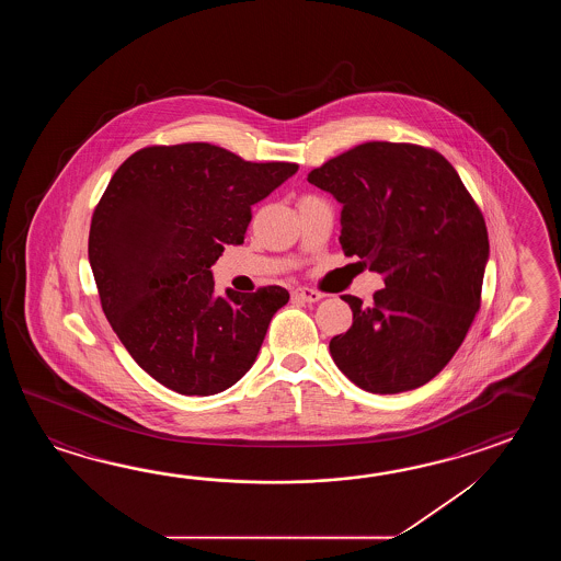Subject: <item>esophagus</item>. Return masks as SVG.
<instances>
[{
  "label": "esophagus",
  "instance_id": "obj_1",
  "mask_svg": "<svg viewBox=\"0 0 561 561\" xmlns=\"http://www.w3.org/2000/svg\"><path fill=\"white\" fill-rule=\"evenodd\" d=\"M322 297H324L322 293L314 290V288H309V286H298V288L293 290V298L302 300V302H319Z\"/></svg>",
  "mask_w": 561,
  "mask_h": 561
}]
</instances>
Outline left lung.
Returning <instances> with one entry per match:
<instances>
[{"mask_svg":"<svg viewBox=\"0 0 561 561\" xmlns=\"http://www.w3.org/2000/svg\"><path fill=\"white\" fill-rule=\"evenodd\" d=\"M307 180L343 204V251L385 283L369 307L341 297L353 324L331 339L336 367L369 393L430 382L481 307L489 239L473 196L445 156L407 142L358 144Z\"/></svg>","mask_w":561,"mask_h":561,"instance_id":"obj_1","label":"left lung"}]
</instances>
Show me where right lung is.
I'll return each mask as SVG.
<instances>
[{
    "label": "right lung",
    "mask_w": 561,
    "mask_h": 561,
    "mask_svg": "<svg viewBox=\"0 0 561 561\" xmlns=\"http://www.w3.org/2000/svg\"><path fill=\"white\" fill-rule=\"evenodd\" d=\"M298 170L208 142L146 146L95 204L88 256L102 310L131 358L180 394L220 393L251 369L283 286L215 293L210 266L242 244L252 204Z\"/></svg>",
    "instance_id": "right-lung-1"
}]
</instances>
